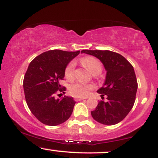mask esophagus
<instances>
[{"instance_id":"obj_1","label":"esophagus","mask_w":158,"mask_h":158,"mask_svg":"<svg viewBox=\"0 0 158 158\" xmlns=\"http://www.w3.org/2000/svg\"><path fill=\"white\" fill-rule=\"evenodd\" d=\"M84 99H85L84 98H74V100H75L76 102H79V101L84 100Z\"/></svg>"}]
</instances>
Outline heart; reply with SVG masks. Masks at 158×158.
Instances as JSON below:
<instances>
[{
	"instance_id": "heart-1",
	"label": "heart",
	"mask_w": 158,
	"mask_h": 158,
	"mask_svg": "<svg viewBox=\"0 0 158 158\" xmlns=\"http://www.w3.org/2000/svg\"><path fill=\"white\" fill-rule=\"evenodd\" d=\"M81 62L89 68V70L94 74H99L102 71V64L98 59L93 56H87L81 60ZM75 73V62L71 61L64 68V77L68 79H72ZM95 88L92 84L77 82L73 83L68 87L69 94L75 97H86L90 94L91 91Z\"/></svg>"
}]
</instances>
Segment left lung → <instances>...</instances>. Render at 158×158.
<instances>
[{
	"instance_id": "obj_1",
	"label": "left lung",
	"mask_w": 158,
	"mask_h": 158,
	"mask_svg": "<svg viewBox=\"0 0 158 158\" xmlns=\"http://www.w3.org/2000/svg\"><path fill=\"white\" fill-rule=\"evenodd\" d=\"M81 52L97 57L107 71L104 86L97 92L102 98L106 95L107 101H100L96 109L91 111V115L102 124H116L128 115L135 102L138 82L133 66L122 55L111 51Z\"/></svg>"
}]
</instances>
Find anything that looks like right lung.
Listing matches in <instances>:
<instances>
[{
    "mask_svg": "<svg viewBox=\"0 0 158 158\" xmlns=\"http://www.w3.org/2000/svg\"><path fill=\"white\" fill-rule=\"evenodd\" d=\"M80 51L51 50L36 56L24 76L23 89L26 103L31 113L41 123L56 126L69 118L76 102L72 97L55 96L64 94L65 87L60 84L64 68Z\"/></svg>",
    "mask_w": 158,
    "mask_h": 158,
    "instance_id": "right-lung-1",
    "label": "right lung"
}]
</instances>
